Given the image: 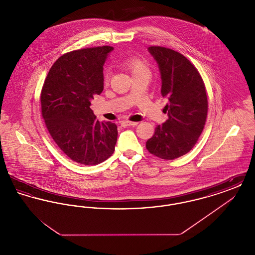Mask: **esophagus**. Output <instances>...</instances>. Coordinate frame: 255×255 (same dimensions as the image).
I'll return each mask as SVG.
<instances>
[{"mask_svg": "<svg viewBox=\"0 0 255 255\" xmlns=\"http://www.w3.org/2000/svg\"><path fill=\"white\" fill-rule=\"evenodd\" d=\"M121 125H122V127H127V126H135V125H137V122H128V121H125V122H121Z\"/></svg>", "mask_w": 255, "mask_h": 255, "instance_id": "34e87169", "label": "esophagus"}]
</instances>
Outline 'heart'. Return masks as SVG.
Listing matches in <instances>:
<instances>
[{"label":"heart","instance_id":"heart-1","mask_svg":"<svg viewBox=\"0 0 255 255\" xmlns=\"http://www.w3.org/2000/svg\"><path fill=\"white\" fill-rule=\"evenodd\" d=\"M122 66L125 70L130 72L133 76L136 74H140V73H149V68H148L147 63L137 56H129V57L125 58L122 62ZM103 79H104L105 83H107L109 81V73L108 72L104 73Z\"/></svg>","mask_w":255,"mask_h":255}]
</instances>
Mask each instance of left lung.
I'll list each match as a JSON object with an SVG mask.
<instances>
[{
    "instance_id": "1",
    "label": "left lung",
    "mask_w": 255,
    "mask_h": 255,
    "mask_svg": "<svg viewBox=\"0 0 255 255\" xmlns=\"http://www.w3.org/2000/svg\"><path fill=\"white\" fill-rule=\"evenodd\" d=\"M148 49L158 62L160 93L169 103L164 107L168 120L156 127L146 149L170 160L188 153L204 130L208 107L206 86L196 67L182 53L159 46Z\"/></svg>"
}]
</instances>
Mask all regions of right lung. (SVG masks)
Instances as JSON below:
<instances>
[{
  "label": "right lung",
  "instance_id": "1",
  "mask_svg": "<svg viewBox=\"0 0 255 255\" xmlns=\"http://www.w3.org/2000/svg\"><path fill=\"white\" fill-rule=\"evenodd\" d=\"M113 47L77 49L51 66L41 91V113L53 141L73 161L97 165L115 151L118 127L99 122L91 99L103 91V65Z\"/></svg>",
  "mask_w": 255,
  "mask_h": 255
}]
</instances>
